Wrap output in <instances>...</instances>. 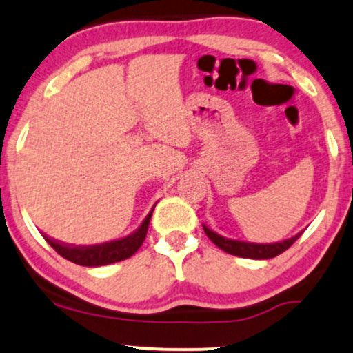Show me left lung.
Returning <instances> with one entry per match:
<instances>
[{
    "mask_svg": "<svg viewBox=\"0 0 353 353\" xmlns=\"http://www.w3.org/2000/svg\"><path fill=\"white\" fill-rule=\"evenodd\" d=\"M204 232L206 236L216 243L219 249L228 252L230 255L242 256V259H255V260H265V259H273V256L280 255L286 249H290L294 242L298 241L299 236L303 232H298L296 236L286 239L281 242H273V243H254V242H245V241H236V239H228L219 236V234L211 230L208 225L203 224Z\"/></svg>",
    "mask_w": 353,
    "mask_h": 353,
    "instance_id": "left-lung-1",
    "label": "left lung"
}]
</instances>
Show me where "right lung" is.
<instances>
[{"instance_id":"add662e5","label":"right lung","mask_w":353,"mask_h":353,"mask_svg":"<svg viewBox=\"0 0 353 353\" xmlns=\"http://www.w3.org/2000/svg\"><path fill=\"white\" fill-rule=\"evenodd\" d=\"M154 211V210H152ZM152 211L147 214L143 223L129 234L128 237L117 239V241L97 243V245H67V243H60L52 241L50 237H46V241L50 243V247L57 254L62 255L63 259L70 260L77 265H83V267H101V265H110L121 260L129 259L139 250L142 245L143 239H145L147 229L152 217Z\"/></svg>"}]
</instances>
